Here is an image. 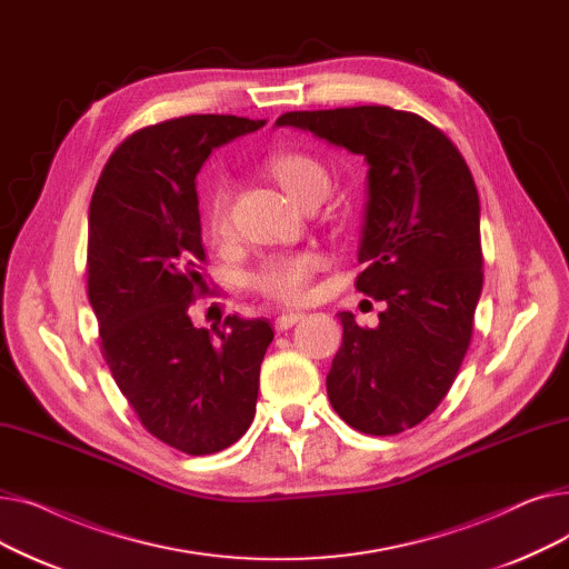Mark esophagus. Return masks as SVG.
Listing matches in <instances>:
<instances>
[{
    "instance_id": "esophagus-1",
    "label": "esophagus",
    "mask_w": 569,
    "mask_h": 569,
    "mask_svg": "<svg viewBox=\"0 0 569 569\" xmlns=\"http://www.w3.org/2000/svg\"><path fill=\"white\" fill-rule=\"evenodd\" d=\"M302 318H305V313H281V316L274 320L277 332H286V330H290V327H292L295 322H300Z\"/></svg>"
}]
</instances>
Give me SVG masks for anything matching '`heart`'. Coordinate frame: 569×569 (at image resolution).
Returning <instances> with one entry per match:
<instances>
[{
  "label": "heart",
  "mask_w": 569,
  "mask_h": 569,
  "mask_svg": "<svg viewBox=\"0 0 569 569\" xmlns=\"http://www.w3.org/2000/svg\"><path fill=\"white\" fill-rule=\"evenodd\" d=\"M277 182L297 202H309L313 198H325L330 189V172L327 168L302 152H286L269 161ZM207 228L214 234L228 228V189L219 184L207 204ZM322 258L316 251L300 253H277L267 256L249 274V286L277 302H300L309 292L311 277L318 272Z\"/></svg>",
  "instance_id": "1"
}]
</instances>
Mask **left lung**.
<instances>
[{"mask_svg": "<svg viewBox=\"0 0 569 569\" xmlns=\"http://www.w3.org/2000/svg\"><path fill=\"white\" fill-rule=\"evenodd\" d=\"M277 127L309 131L365 157L367 204L355 286L385 302L365 330L339 313L343 343L327 373L341 420L395 436L450 392L482 295L480 196L459 149L427 119L387 106L286 112Z\"/></svg>", "mask_w": 569, "mask_h": 569, "instance_id": "1", "label": "left lung"}]
</instances>
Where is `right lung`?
<instances>
[{
    "label": "right lung",
    "instance_id": "1",
    "mask_svg": "<svg viewBox=\"0 0 569 569\" xmlns=\"http://www.w3.org/2000/svg\"><path fill=\"white\" fill-rule=\"evenodd\" d=\"M264 119L189 114L136 131L108 159L89 202L87 290L101 350L142 427L193 457L226 450L256 415L267 320L196 327L204 290L196 174L212 149Z\"/></svg>",
    "mask_w": 569,
    "mask_h": 569
}]
</instances>
